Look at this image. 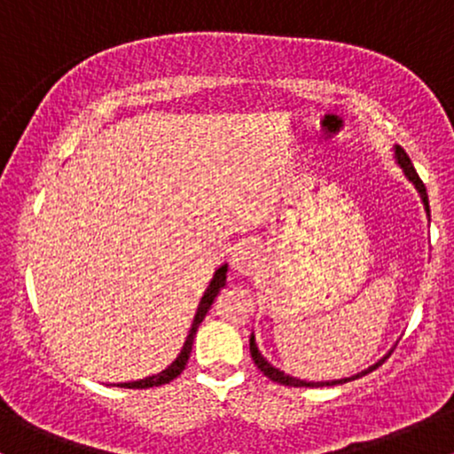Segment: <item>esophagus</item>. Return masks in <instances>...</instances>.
Here are the masks:
<instances>
[{"label":"esophagus","mask_w":454,"mask_h":454,"mask_svg":"<svg viewBox=\"0 0 454 454\" xmlns=\"http://www.w3.org/2000/svg\"><path fill=\"white\" fill-rule=\"evenodd\" d=\"M260 264V254H258V247H254V245H241V247L237 249V254H234V269L239 270V273L243 275H249L254 273V270L258 269Z\"/></svg>","instance_id":"1"}]
</instances>
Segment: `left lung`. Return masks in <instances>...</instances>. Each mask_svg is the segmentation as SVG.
Here are the masks:
<instances>
[{
  "label": "left lung",
  "mask_w": 454,
  "mask_h": 454,
  "mask_svg": "<svg viewBox=\"0 0 454 454\" xmlns=\"http://www.w3.org/2000/svg\"><path fill=\"white\" fill-rule=\"evenodd\" d=\"M395 155H397V160H399V166H401V168H403L405 176H408V179L411 181V184L416 185V190H419V194H420V198H423V202H425V209H427V213H429V198H427V187H425L423 181H420L419 173H416L414 164H411V161H410L408 153H405V151L401 149V147H395ZM249 352H252V358H254V363L258 364V369H260V372H262L264 376H267L269 380H273V382H278V384H284V387H335V384H346V382H350V380H356V378H361V376H364V373L373 372V369H376L378 364H382V363H384V358H382V361L373 364V367H369L367 372L358 373V376L346 378V380H331V382H305V380H296V378H293V376H286L284 372H279V369H275L273 364H269L267 361H264V358H262V354L258 352V346H256V341H254V335L249 337Z\"/></svg>",
  "instance_id": "obj_1"
}]
</instances>
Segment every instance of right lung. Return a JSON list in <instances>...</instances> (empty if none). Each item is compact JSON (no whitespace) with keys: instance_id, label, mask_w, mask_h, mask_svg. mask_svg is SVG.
<instances>
[{"instance_id":"obj_1","label":"right lung","mask_w":454,"mask_h":454,"mask_svg":"<svg viewBox=\"0 0 454 454\" xmlns=\"http://www.w3.org/2000/svg\"><path fill=\"white\" fill-rule=\"evenodd\" d=\"M226 270H228V267H226V264H223V267L217 269L215 275H213L209 288H207L205 296H202V299H200V305H198L196 317H194V322H192V328H190V335H187V340L184 343V350H181L179 356H176V361L170 364L168 369H164V372L158 373V376L138 380V382L117 384V387H121V388H151V387H161V384L173 382L176 376H181V372H184L185 364H187V358H190V354H192V343H194L198 326H200V322L205 320L207 311L211 309V305H213V301H215V296L220 294V290L223 288V286H226Z\"/></svg>"}]
</instances>
